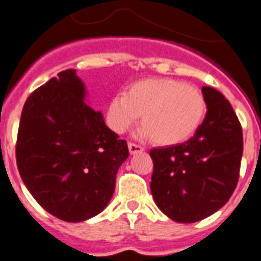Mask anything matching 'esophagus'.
<instances>
[{
    "instance_id": "1",
    "label": "esophagus",
    "mask_w": 261,
    "mask_h": 261,
    "mask_svg": "<svg viewBox=\"0 0 261 261\" xmlns=\"http://www.w3.org/2000/svg\"><path fill=\"white\" fill-rule=\"evenodd\" d=\"M128 149L130 154H137V153L144 152V148L141 145H137V144H133V142H129L128 144Z\"/></svg>"
}]
</instances>
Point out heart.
Instances as JSON below:
<instances>
[{
  "instance_id": "obj_1",
  "label": "heart",
  "mask_w": 261,
  "mask_h": 261,
  "mask_svg": "<svg viewBox=\"0 0 261 261\" xmlns=\"http://www.w3.org/2000/svg\"><path fill=\"white\" fill-rule=\"evenodd\" d=\"M206 108L203 93L197 87L169 77L145 79L109 100L106 120L113 132L121 135L141 115L140 137H152L160 145H175L194 135Z\"/></svg>"
}]
</instances>
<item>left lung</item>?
I'll list each match as a JSON object with an SVG mask.
<instances>
[{
	"label": "left lung",
	"mask_w": 261,
	"mask_h": 261,
	"mask_svg": "<svg viewBox=\"0 0 261 261\" xmlns=\"http://www.w3.org/2000/svg\"><path fill=\"white\" fill-rule=\"evenodd\" d=\"M207 112L184 144L150 150V191L162 213L178 223L210 217L228 202L239 179L242 125L230 101L213 87H202Z\"/></svg>",
	"instance_id": "8db88e82"
}]
</instances>
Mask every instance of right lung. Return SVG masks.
Returning a JSON list of instances; mask_svg holds the SVG:
<instances>
[{"label":"right lung","instance_id":"right-lung-1","mask_svg":"<svg viewBox=\"0 0 261 261\" xmlns=\"http://www.w3.org/2000/svg\"><path fill=\"white\" fill-rule=\"evenodd\" d=\"M86 96L76 70L62 71L37 88L22 109L15 146L30 194L51 215L72 223L106 208L129 155L125 140L106 125Z\"/></svg>","mask_w":261,"mask_h":261}]
</instances>
